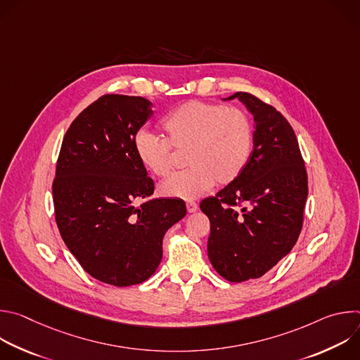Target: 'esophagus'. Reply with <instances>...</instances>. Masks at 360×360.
I'll list each match as a JSON object with an SVG mask.
<instances>
[{"label": "esophagus", "instance_id": "esophagus-1", "mask_svg": "<svg viewBox=\"0 0 360 360\" xmlns=\"http://www.w3.org/2000/svg\"><path fill=\"white\" fill-rule=\"evenodd\" d=\"M186 210H188L189 214L196 212V211H198V203H196V202H192V200H188V202H186Z\"/></svg>", "mask_w": 360, "mask_h": 360}]
</instances>
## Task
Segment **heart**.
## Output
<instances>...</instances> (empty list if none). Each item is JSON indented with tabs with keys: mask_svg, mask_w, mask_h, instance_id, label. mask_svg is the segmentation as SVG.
Here are the masks:
<instances>
[{
	"mask_svg": "<svg viewBox=\"0 0 360 360\" xmlns=\"http://www.w3.org/2000/svg\"><path fill=\"white\" fill-rule=\"evenodd\" d=\"M164 138L141 131L134 150L141 165L158 178L171 174L174 151L185 150V171L174 174L160 186L168 198L193 199L207 193L215 182L229 185L249 164L255 127L249 114L217 102L188 101L162 121Z\"/></svg>",
	"mask_w": 360,
	"mask_h": 360,
	"instance_id": "obj_1",
	"label": "heart"
}]
</instances>
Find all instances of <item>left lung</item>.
<instances>
[{
  "mask_svg": "<svg viewBox=\"0 0 360 360\" xmlns=\"http://www.w3.org/2000/svg\"><path fill=\"white\" fill-rule=\"evenodd\" d=\"M255 120L252 157L243 174L200 202L210 218L208 256L229 282L256 279L295 246L303 225L307 174L293 128L258 96L236 92Z\"/></svg>",
  "mask_w": 360,
  "mask_h": 360,
  "instance_id": "left-lung-1",
  "label": "left lung"
}]
</instances>
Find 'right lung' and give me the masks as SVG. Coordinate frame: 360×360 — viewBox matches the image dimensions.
<instances>
[{"instance_id":"add662e5","label":"right lung","mask_w":360,"mask_h":360,"mask_svg":"<svg viewBox=\"0 0 360 360\" xmlns=\"http://www.w3.org/2000/svg\"><path fill=\"white\" fill-rule=\"evenodd\" d=\"M150 107L142 96H99L70 125L57 161L53 199L60 233L86 274L114 286L150 278L167 231L186 215L181 199L136 205L153 192L134 150Z\"/></svg>"}]
</instances>
